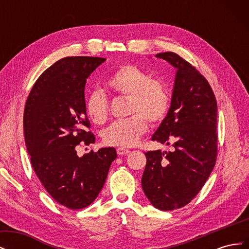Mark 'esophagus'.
<instances>
[{
    "mask_svg": "<svg viewBox=\"0 0 249 249\" xmlns=\"http://www.w3.org/2000/svg\"><path fill=\"white\" fill-rule=\"evenodd\" d=\"M116 153H117L118 156H124V155L129 154L130 150L127 149V148H124V147H118V148L116 149Z\"/></svg>",
    "mask_w": 249,
    "mask_h": 249,
    "instance_id": "1",
    "label": "esophagus"
}]
</instances>
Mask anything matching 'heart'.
I'll return each instance as SVG.
<instances>
[{
	"instance_id": "obj_1",
	"label": "heart",
	"mask_w": 249,
	"mask_h": 249,
	"mask_svg": "<svg viewBox=\"0 0 249 249\" xmlns=\"http://www.w3.org/2000/svg\"><path fill=\"white\" fill-rule=\"evenodd\" d=\"M110 91L126 97V119L117 120L103 131V140L109 145L129 147L136 144L147 127V120L156 124L167 115L170 97L166 85L138 65L124 64L106 81ZM109 102L102 91L94 90L86 101V112L96 124L106 123Z\"/></svg>"
}]
</instances>
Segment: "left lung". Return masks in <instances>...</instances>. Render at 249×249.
Here are the masks:
<instances>
[{"instance_id":"left-lung-1","label":"left lung","mask_w":249,"mask_h":249,"mask_svg":"<svg viewBox=\"0 0 249 249\" xmlns=\"http://www.w3.org/2000/svg\"><path fill=\"white\" fill-rule=\"evenodd\" d=\"M177 71L170 109L152 140L173 150L145 153L142 189L157 209L188 205L201 190L217 158V102L202 74L173 52L156 55Z\"/></svg>"}]
</instances>
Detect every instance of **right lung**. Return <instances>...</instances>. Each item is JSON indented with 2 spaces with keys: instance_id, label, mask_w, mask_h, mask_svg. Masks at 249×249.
<instances>
[{
  "instance_id": "1",
  "label": "right lung",
  "mask_w": 249,
  "mask_h": 249,
  "mask_svg": "<svg viewBox=\"0 0 249 249\" xmlns=\"http://www.w3.org/2000/svg\"><path fill=\"white\" fill-rule=\"evenodd\" d=\"M105 58L65 57L37 79L26 102L24 132L32 167L58 203L71 210L88 207L106 182L114 147L79 157L77 146L94 143L88 131L86 79Z\"/></svg>"
}]
</instances>
